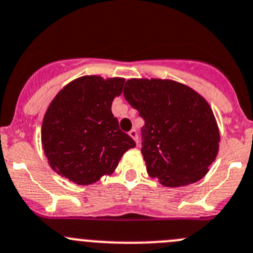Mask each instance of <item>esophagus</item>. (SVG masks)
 Segmentation results:
<instances>
[{
	"label": "esophagus",
	"mask_w": 253,
	"mask_h": 253,
	"mask_svg": "<svg viewBox=\"0 0 253 253\" xmlns=\"http://www.w3.org/2000/svg\"><path fill=\"white\" fill-rule=\"evenodd\" d=\"M129 135H130L131 138L134 139V142H135L136 144H138V131H136L135 129H133V130L129 131Z\"/></svg>",
	"instance_id": "obj_1"
}]
</instances>
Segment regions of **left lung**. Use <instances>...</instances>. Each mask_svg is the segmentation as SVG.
Listing matches in <instances>:
<instances>
[{"label": "left lung", "instance_id": "left-lung-1", "mask_svg": "<svg viewBox=\"0 0 253 253\" xmlns=\"http://www.w3.org/2000/svg\"><path fill=\"white\" fill-rule=\"evenodd\" d=\"M124 98L144 119L142 154L150 177L182 187L207 174L221 136L203 96L173 80L130 79Z\"/></svg>", "mask_w": 253, "mask_h": 253}]
</instances>
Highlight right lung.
Returning a JSON list of instances; mask_svg holds the SVG:
<instances>
[{
	"label": "right lung",
	"instance_id": "add662e5",
	"mask_svg": "<svg viewBox=\"0 0 253 253\" xmlns=\"http://www.w3.org/2000/svg\"><path fill=\"white\" fill-rule=\"evenodd\" d=\"M124 79L81 76L69 83L48 105L41 142L57 174L80 185L111 174L133 139L120 130L111 103L123 91Z\"/></svg>",
	"mask_w": 253,
	"mask_h": 253
}]
</instances>
